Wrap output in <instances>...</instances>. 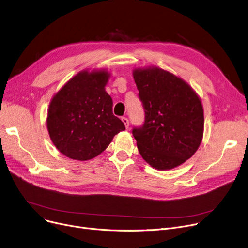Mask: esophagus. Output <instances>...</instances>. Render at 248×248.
I'll list each match as a JSON object with an SVG mask.
<instances>
[{"label":"esophagus","instance_id":"esophagus-1","mask_svg":"<svg viewBox=\"0 0 248 248\" xmlns=\"http://www.w3.org/2000/svg\"><path fill=\"white\" fill-rule=\"evenodd\" d=\"M122 121H123V123H124V126L127 128L128 127V124H130V123H128V120L126 117H122Z\"/></svg>","mask_w":248,"mask_h":248}]
</instances>
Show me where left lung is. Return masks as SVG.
<instances>
[{
    "label": "left lung",
    "mask_w": 248,
    "mask_h": 248,
    "mask_svg": "<svg viewBox=\"0 0 248 248\" xmlns=\"http://www.w3.org/2000/svg\"><path fill=\"white\" fill-rule=\"evenodd\" d=\"M133 77L145 109V123L133 130L140 154L158 170L185 163L203 135L200 96L184 79L159 67L137 68Z\"/></svg>",
    "instance_id": "8db88e82"
}]
</instances>
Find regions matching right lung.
<instances>
[{
    "mask_svg": "<svg viewBox=\"0 0 248 248\" xmlns=\"http://www.w3.org/2000/svg\"><path fill=\"white\" fill-rule=\"evenodd\" d=\"M107 70H84L52 96L46 126L53 145L74 160L87 161L101 154L113 137L125 130L112 113V99L105 91Z\"/></svg>",
    "mask_w": 248,
    "mask_h": 248,
    "instance_id": "obj_1",
    "label": "right lung"
}]
</instances>
